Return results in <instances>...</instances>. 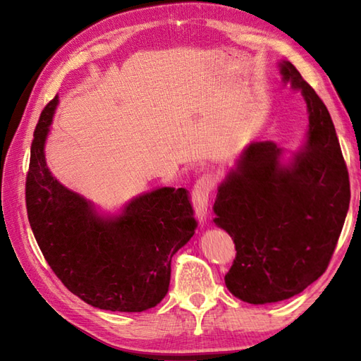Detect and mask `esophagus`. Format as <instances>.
<instances>
[{
  "mask_svg": "<svg viewBox=\"0 0 361 361\" xmlns=\"http://www.w3.org/2000/svg\"><path fill=\"white\" fill-rule=\"evenodd\" d=\"M214 186H216V178L211 173H204L195 181L194 190H192V204L194 212L198 220H203L208 212V202L209 195L212 192Z\"/></svg>",
  "mask_w": 361,
  "mask_h": 361,
  "instance_id": "esophagus-1",
  "label": "esophagus"
}]
</instances>
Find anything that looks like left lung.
Segmentation results:
<instances>
[{
  "instance_id": "1",
  "label": "left lung",
  "mask_w": 361,
  "mask_h": 361,
  "mask_svg": "<svg viewBox=\"0 0 361 361\" xmlns=\"http://www.w3.org/2000/svg\"><path fill=\"white\" fill-rule=\"evenodd\" d=\"M279 66L283 83L301 90L307 104L304 147L282 166L274 142L250 144L214 203V224L233 237L237 251L225 283L250 304L283 301L326 271L350 202L348 167L327 106L293 65Z\"/></svg>"
}]
</instances>
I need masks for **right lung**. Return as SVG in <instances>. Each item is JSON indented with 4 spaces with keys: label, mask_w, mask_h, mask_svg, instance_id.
<instances>
[{
    "label": "right lung",
    "mask_w": 361,
    "mask_h": 361,
    "mask_svg": "<svg viewBox=\"0 0 361 361\" xmlns=\"http://www.w3.org/2000/svg\"><path fill=\"white\" fill-rule=\"evenodd\" d=\"M56 96L44 106L30 144L26 209L46 262L63 286L93 307L142 312L169 290L171 260L197 220L186 189L161 188L130 202L114 217L52 176L44 159Z\"/></svg>",
    "instance_id": "add662e5"
}]
</instances>
